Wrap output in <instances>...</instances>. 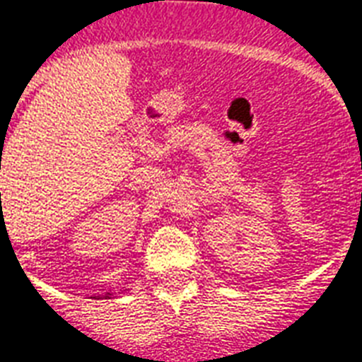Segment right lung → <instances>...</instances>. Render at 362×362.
Segmentation results:
<instances>
[{"instance_id": "obj_1", "label": "right lung", "mask_w": 362, "mask_h": 362, "mask_svg": "<svg viewBox=\"0 0 362 362\" xmlns=\"http://www.w3.org/2000/svg\"><path fill=\"white\" fill-rule=\"evenodd\" d=\"M105 298H110V293H107V296H105Z\"/></svg>"}]
</instances>
